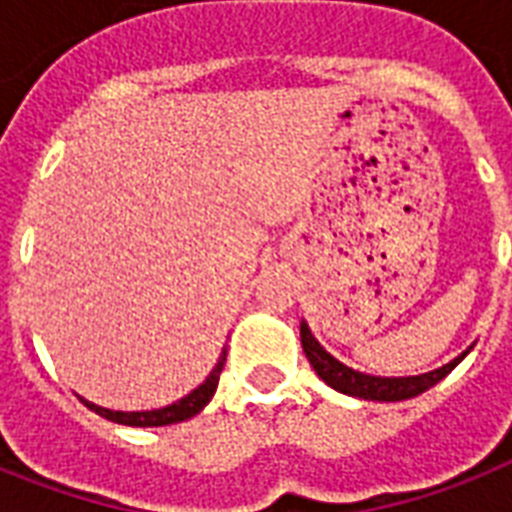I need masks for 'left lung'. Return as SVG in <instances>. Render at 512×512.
I'll return each instance as SVG.
<instances>
[{
	"instance_id": "1",
	"label": "left lung",
	"mask_w": 512,
	"mask_h": 512,
	"mask_svg": "<svg viewBox=\"0 0 512 512\" xmlns=\"http://www.w3.org/2000/svg\"><path fill=\"white\" fill-rule=\"evenodd\" d=\"M300 342H303V350L305 356H308V361H311L313 372L319 374L329 388L340 390L345 396L364 398V401H404V398L420 396V393H425L428 388H433L436 382L444 380L446 374L452 372L454 366L460 364L462 358L473 350V345H470L468 350H462L460 356L452 358L449 364L438 366V369H430V372L425 374L377 377V374L358 372V369H350V366H345L342 361H337V358L313 337L311 327H308L305 321H300Z\"/></svg>"
}]
</instances>
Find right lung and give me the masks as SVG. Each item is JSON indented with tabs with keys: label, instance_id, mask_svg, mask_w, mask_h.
I'll use <instances>...</instances> for the list:
<instances>
[{
	"label": "right lung",
	"instance_id": "obj_1",
	"mask_svg": "<svg viewBox=\"0 0 512 512\" xmlns=\"http://www.w3.org/2000/svg\"><path fill=\"white\" fill-rule=\"evenodd\" d=\"M225 366V348L217 358V364L212 366V372L207 374V380L201 382L199 388H193L188 396L177 398L175 404H167L162 409H148V412H114V409H106V406H98L87 401V398L79 396L87 409H92L100 417H106V420L116 422V425H130V428H162V425H175V422H185L196 417V414L204 409V406L212 401L217 390V380H220V372H223Z\"/></svg>",
	"mask_w": 512,
	"mask_h": 512
}]
</instances>
